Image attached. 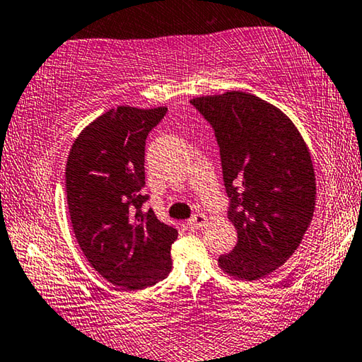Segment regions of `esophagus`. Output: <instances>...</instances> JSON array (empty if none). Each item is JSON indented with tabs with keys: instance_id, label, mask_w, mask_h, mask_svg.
Listing matches in <instances>:
<instances>
[{
	"instance_id": "1",
	"label": "esophagus",
	"mask_w": 362,
	"mask_h": 362,
	"mask_svg": "<svg viewBox=\"0 0 362 362\" xmlns=\"http://www.w3.org/2000/svg\"><path fill=\"white\" fill-rule=\"evenodd\" d=\"M207 225H209V218L204 214H196L192 218L187 220V226L191 228V230H202V228H205Z\"/></svg>"
}]
</instances>
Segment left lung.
Masks as SVG:
<instances>
[{"instance_id":"8db88e82","label":"left lung","mask_w":362,"mask_h":362,"mask_svg":"<svg viewBox=\"0 0 362 362\" xmlns=\"http://www.w3.org/2000/svg\"><path fill=\"white\" fill-rule=\"evenodd\" d=\"M212 124L238 231L218 267L238 280H259L291 257L315 209V173L301 132L280 108L247 92L192 98Z\"/></svg>"}]
</instances>
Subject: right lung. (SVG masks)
Listing matches in <instances>:
<instances>
[{
  "label": "right lung",
  "instance_id": "1",
  "mask_svg": "<svg viewBox=\"0 0 362 362\" xmlns=\"http://www.w3.org/2000/svg\"><path fill=\"white\" fill-rule=\"evenodd\" d=\"M166 110L119 105L105 111L74 139L66 163L68 209L79 247L100 275L131 291L170 274L177 238L152 209L142 212L146 139Z\"/></svg>",
  "mask_w": 362,
  "mask_h": 362
}]
</instances>
